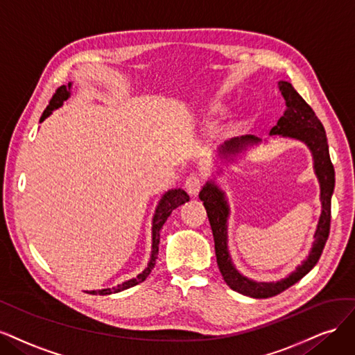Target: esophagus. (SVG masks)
Listing matches in <instances>:
<instances>
[{"mask_svg":"<svg viewBox=\"0 0 355 355\" xmlns=\"http://www.w3.org/2000/svg\"><path fill=\"white\" fill-rule=\"evenodd\" d=\"M184 186H186V190L191 194V196H196V194H199V191H200V189L203 186V181H202V178L199 175L191 174V175L187 177Z\"/></svg>","mask_w":355,"mask_h":355,"instance_id":"esophagus-1","label":"esophagus"}]
</instances>
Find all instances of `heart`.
<instances>
[{
  "label": "heart",
  "mask_w": 355,
  "mask_h": 355,
  "mask_svg": "<svg viewBox=\"0 0 355 355\" xmlns=\"http://www.w3.org/2000/svg\"><path fill=\"white\" fill-rule=\"evenodd\" d=\"M221 112H223L221 107H215V109H214V113H221Z\"/></svg>",
  "instance_id": "b5f03b06"
}]
</instances>
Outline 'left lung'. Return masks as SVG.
<instances>
[{"instance_id": "1", "label": "left lung", "mask_w": 355, "mask_h": 355, "mask_svg": "<svg viewBox=\"0 0 355 355\" xmlns=\"http://www.w3.org/2000/svg\"><path fill=\"white\" fill-rule=\"evenodd\" d=\"M279 89L286 101V110L283 116L279 119L277 125L271 128L270 135H283L291 137L304 141L311 148L314 156V168L315 174L320 181V189H322V215L317 225L314 234L315 242L310 255L302 266L296 268L289 277H286L277 283H257L243 277L234 266L232 264L230 255L227 250V216H228V205L224 199V193L218 190L214 182H207L200 193L199 199L203 202V207L207 209L209 224L212 228L214 242H215V255L218 262L220 271L227 286L239 293L250 296V298H271L291 288L298 280H301L305 274L310 271L322 257L324 245L327 242L330 232V207H331V194L335 189V169L334 164L330 161L329 144L326 139V131L323 123L315 116L311 106L296 93L292 84L280 81ZM261 140L254 135H242L237 139H232L230 141L224 143L221 147V155H233L249 144H258Z\"/></svg>"}]
</instances>
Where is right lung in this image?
<instances>
[{
    "instance_id": "obj_1",
    "label": "right lung",
    "mask_w": 355,
    "mask_h": 355,
    "mask_svg": "<svg viewBox=\"0 0 355 355\" xmlns=\"http://www.w3.org/2000/svg\"><path fill=\"white\" fill-rule=\"evenodd\" d=\"M69 89H71V84H67V87H66V85H62V87H59V88L55 89V93L53 94V97H51V100H50V103H49L47 109H45L44 113H42L41 122H42L45 118H47L53 110L59 109V107L63 105V101L67 100V97L71 96ZM189 200H190L189 194H187L184 190H181V189L169 190L168 193L164 194V198L161 199V202H159L157 208H156V214H155V216H153V228H152V232H153L152 258H150V262H148L147 268H146L141 274H139V276H137L135 279H131V280H128V282H123L122 284H118L116 288L101 289V291H91V292H88V293H91V295H97V293H98V295H110V293H116V292L125 291V289H128V288H132V286L144 282V280L147 279L148 274H150V271L153 270L155 264H156L157 252H159V232H161V228H162V225L165 224V221L168 220V216L171 215V212H173L175 208H178L180 205L186 203V202H189Z\"/></svg>"
}]
</instances>
